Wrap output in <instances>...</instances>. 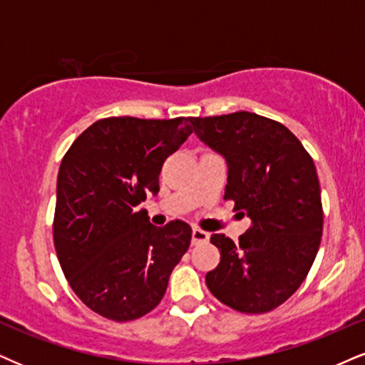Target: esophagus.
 <instances>
[{"mask_svg": "<svg viewBox=\"0 0 365 365\" xmlns=\"http://www.w3.org/2000/svg\"><path fill=\"white\" fill-rule=\"evenodd\" d=\"M209 240V232L200 230V227H194L192 230V243L199 245V243H205Z\"/></svg>", "mask_w": 365, "mask_h": 365, "instance_id": "1", "label": "esophagus"}]
</instances>
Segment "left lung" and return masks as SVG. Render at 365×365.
<instances>
[{
    "label": "left lung",
    "mask_w": 365,
    "mask_h": 365,
    "mask_svg": "<svg viewBox=\"0 0 365 365\" xmlns=\"http://www.w3.org/2000/svg\"><path fill=\"white\" fill-rule=\"evenodd\" d=\"M190 122L199 139L226 158L225 200L252 221L238 243L210 236L221 262L205 284L240 313H269L299 289L322 243V190L313 158L287 127L257 113Z\"/></svg>",
    "instance_id": "1"
}]
</instances>
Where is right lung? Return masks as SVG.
Segmentation results:
<instances>
[{"mask_svg":"<svg viewBox=\"0 0 365 365\" xmlns=\"http://www.w3.org/2000/svg\"><path fill=\"white\" fill-rule=\"evenodd\" d=\"M188 122L100 118L61 161L52 225L57 260L74 294L112 322L155 309L190 247L187 222L156 227L135 209L158 194L165 160L192 134Z\"/></svg>","mask_w":365,"mask_h":365,"instance_id":"add662e5","label":"right lung"}]
</instances>
